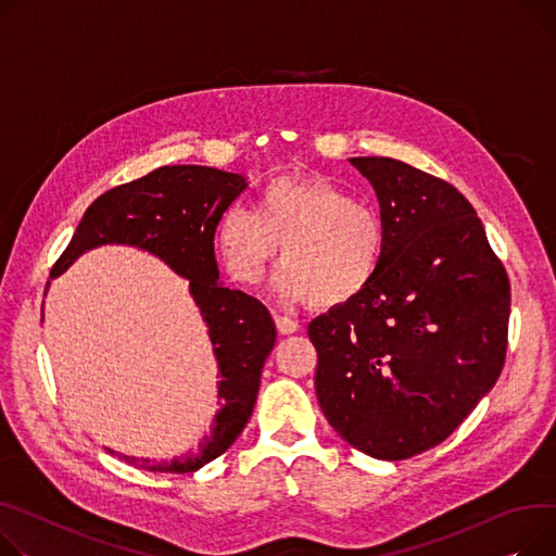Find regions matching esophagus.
<instances>
[{"instance_id":"1","label":"esophagus","mask_w":556,"mask_h":556,"mask_svg":"<svg viewBox=\"0 0 556 556\" xmlns=\"http://www.w3.org/2000/svg\"><path fill=\"white\" fill-rule=\"evenodd\" d=\"M275 326H277L281 336H292V332L300 330V321H294V319L283 317V315H275Z\"/></svg>"}]
</instances>
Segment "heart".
I'll return each instance as SVG.
<instances>
[{
	"label": "heart",
	"instance_id": "1",
	"mask_svg": "<svg viewBox=\"0 0 556 556\" xmlns=\"http://www.w3.org/2000/svg\"><path fill=\"white\" fill-rule=\"evenodd\" d=\"M279 242L277 298L288 306L317 302L340 308L378 277L387 228L371 205L326 176H279L256 194L254 210L230 205L220 214L216 252L235 281L252 286L264 277Z\"/></svg>",
	"mask_w": 556,
	"mask_h": 556
}]
</instances>
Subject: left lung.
Wrapping results in <instances>:
<instances>
[{"mask_svg":"<svg viewBox=\"0 0 556 556\" xmlns=\"http://www.w3.org/2000/svg\"><path fill=\"white\" fill-rule=\"evenodd\" d=\"M351 165L378 194L387 254L364 294L308 324L315 391L351 447L404 460L452 435L496 384L509 279L454 185L387 156Z\"/></svg>","mask_w":556,"mask_h":556,"instance_id":"obj_1","label":"left lung"}]
</instances>
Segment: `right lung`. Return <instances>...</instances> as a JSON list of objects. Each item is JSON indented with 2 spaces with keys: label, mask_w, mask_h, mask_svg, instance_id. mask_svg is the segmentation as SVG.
<instances>
[{
  "label": "right lung",
  "mask_w": 556,
  "mask_h": 556,
  "mask_svg": "<svg viewBox=\"0 0 556 556\" xmlns=\"http://www.w3.org/2000/svg\"><path fill=\"white\" fill-rule=\"evenodd\" d=\"M245 188L248 182L241 174L214 167H159L98 197L51 270L58 277L83 252L104 243L136 245L156 254L174 273L188 279L192 298L210 328L220 374V412L214 418L212 435L199 454L163 465L123 456L138 469L192 473L224 454L252 416L262 368L275 346L277 330L262 302L218 283L214 258L218 218Z\"/></svg>",
  "instance_id": "1"
}]
</instances>
